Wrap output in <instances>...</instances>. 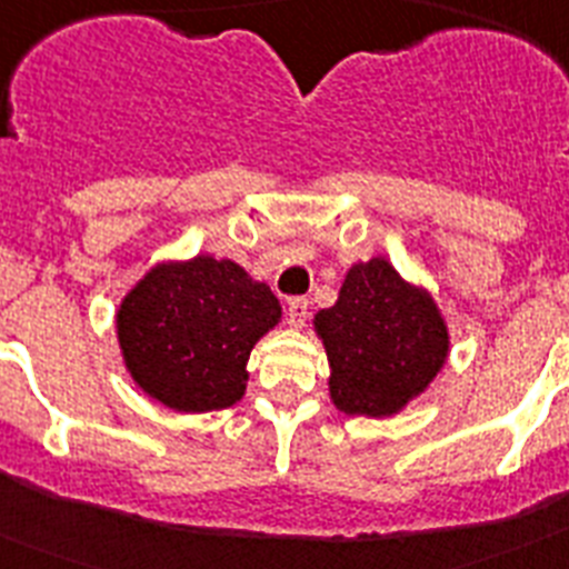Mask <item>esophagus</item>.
Masks as SVG:
<instances>
[{
	"instance_id": "34e87169",
	"label": "esophagus",
	"mask_w": 569,
	"mask_h": 569,
	"mask_svg": "<svg viewBox=\"0 0 569 569\" xmlns=\"http://www.w3.org/2000/svg\"><path fill=\"white\" fill-rule=\"evenodd\" d=\"M308 321V299H290L288 301V325L293 330L305 328Z\"/></svg>"
}]
</instances>
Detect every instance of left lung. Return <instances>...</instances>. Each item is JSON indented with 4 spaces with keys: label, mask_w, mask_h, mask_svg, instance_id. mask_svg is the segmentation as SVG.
I'll list each match as a JSON object with an SVG mask.
<instances>
[{
    "label": "left lung",
    "mask_w": 569,
    "mask_h": 569,
    "mask_svg": "<svg viewBox=\"0 0 569 569\" xmlns=\"http://www.w3.org/2000/svg\"><path fill=\"white\" fill-rule=\"evenodd\" d=\"M330 365V399L347 416L387 419L419 399L450 356L433 293L385 259L356 261L333 308L313 316Z\"/></svg>",
    "instance_id": "8db88e82"
}]
</instances>
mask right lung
<instances>
[{
	"label": "right lung",
	"mask_w": 569,
	"mask_h": 569,
	"mask_svg": "<svg viewBox=\"0 0 569 569\" xmlns=\"http://www.w3.org/2000/svg\"><path fill=\"white\" fill-rule=\"evenodd\" d=\"M281 321L268 288L230 259L159 261L124 293L116 341L124 370L173 413L224 410L248 390V359Z\"/></svg>",
	"instance_id": "1"
}]
</instances>
